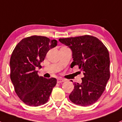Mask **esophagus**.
I'll return each mask as SVG.
<instances>
[{
    "mask_svg": "<svg viewBox=\"0 0 122 122\" xmlns=\"http://www.w3.org/2000/svg\"><path fill=\"white\" fill-rule=\"evenodd\" d=\"M65 81L64 79H61V78H58L57 79V82H58V83H61V82H63Z\"/></svg>",
    "mask_w": 122,
    "mask_h": 122,
    "instance_id": "1",
    "label": "esophagus"
}]
</instances>
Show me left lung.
Returning <instances> with one entry per match:
<instances>
[{
	"mask_svg": "<svg viewBox=\"0 0 122 122\" xmlns=\"http://www.w3.org/2000/svg\"><path fill=\"white\" fill-rule=\"evenodd\" d=\"M59 41L72 50L73 62L71 67L78 66L84 76L81 83L73 84L70 101L80 106L94 104L103 94L110 78L108 50L97 38L91 35L60 38Z\"/></svg>",
	"mask_w": 122,
	"mask_h": 122,
	"instance_id": "1",
	"label": "left lung"
}]
</instances>
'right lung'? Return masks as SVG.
I'll list each match as a JSON object with an SVG mask.
<instances>
[{"label":"right lung","mask_w":122,"mask_h":122,"mask_svg":"<svg viewBox=\"0 0 122 122\" xmlns=\"http://www.w3.org/2000/svg\"><path fill=\"white\" fill-rule=\"evenodd\" d=\"M56 45V40L34 35L22 39L12 52L11 81L18 97L27 105L37 107L46 103L57 83L55 78L39 76L36 70L41 68L48 51Z\"/></svg>","instance_id":"obj_1"}]
</instances>
